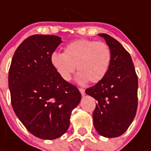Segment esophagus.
<instances>
[{
    "mask_svg": "<svg viewBox=\"0 0 151 151\" xmlns=\"http://www.w3.org/2000/svg\"><path fill=\"white\" fill-rule=\"evenodd\" d=\"M79 91H80V92L81 93V95H82V96H85V90H84V89H82V88H80V89H79Z\"/></svg>",
    "mask_w": 151,
    "mask_h": 151,
    "instance_id": "34e87169",
    "label": "esophagus"
}]
</instances>
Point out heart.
Here are the masks:
<instances>
[{
  "instance_id": "b5f03b06",
  "label": "heart",
  "mask_w": 151,
  "mask_h": 151,
  "mask_svg": "<svg viewBox=\"0 0 151 151\" xmlns=\"http://www.w3.org/2000/svg\"><path fill=\"white\" fill-rule=\"evenodd\" d=\"M111 63V50L104 42L77 39L68 44L64 53L54 52L50 64L65 81H70L77 68L76 81L85 84L100 81L107 74ZM77 66L76 67L75 65Z\"/></svg>"
}]
</instances>
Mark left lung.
<instances>
[{
    "label": "left lung",
    "instance_id": "obj_1",
    "mask_svg": "<svg viewBox=\"0 0 151 151\" xmlns=\"http://www.w3.org/2000/svg\"><path fill=\"white\" fill-rule=\"evenodd\" d=\"M111 50V63L105 76L86 90L97 101L93 124L101 136L122 135L135 117L138 107V76L129 52L115 38L98 34Z\"/></svg>",
    "mask_w": 151,
    "mask_h": 151
}]
</instances>
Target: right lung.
I'll use <instances>...</instances> for the list:
<instances>
[{"mask_svg": "<svg viewBox=\"0 0 151 151\" xmlns=\"http://www.w3.org/2000/svg\"><path fill=\"white\" fill-rule=\"evenodd\" d=\"M55 35L35 34L15 51L9 69L12 106L34 136L55 139L70 126L72 110L81 99L78 88L60 77L50 56L61 44Z\"/></svg>", "mask_w": 151, "mask_h": 151, "instance_id": "obj_1", "label": "right lung"}]
</instances>
